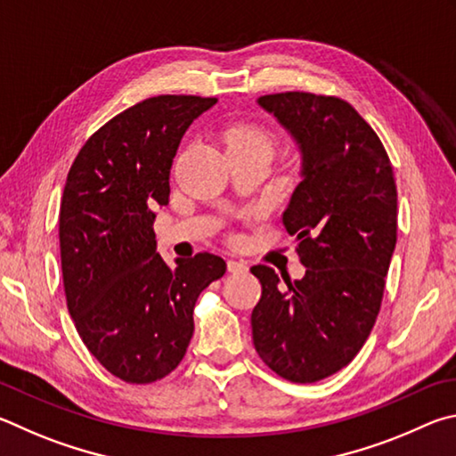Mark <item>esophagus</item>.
Masks as SVG:
<instances>
[{"label": "esophagus", "mask_w": 456, "mask_h": 456, "mask_svg": "<svg viewBox=\"0 0 456 456\" xmlns=\"http://www.w3.org/2000/svg\"><path fill=\"white\" fill-rule=\"evenodd\" d=\"M248 270V266H246V262L242 260H228V273L232 274H242Z\"/></svg>", "instance_id": "esophagus-1"}]
</instances>
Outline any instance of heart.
I'll return each mask as SVG.
<instances>
[{"instance_id":"obj_1","label":"heart","mask_w":456,"mask_h":456,"mask_svg":"<svg viewBox=\"0 0 456 456\" xmlns=\"http://www.w3.org/2000/svg\"><path fill=\"white\" fill-rule=\"evenodd\" d=\"M224 146L226 151L234 150H273V135L265 127L254 124H234L224 132Z\"/></svg>"}]
</instances>
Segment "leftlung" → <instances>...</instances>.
<instances>
[{
  "label": "left lung",
  "mask_w": 456,
  "mask_h": 456,
  "mask_svg": "<svg viewBox=\"0 0 456 456\" xmlns=\"http://www.w3.org/2000/svg\"><path fill=\"white\" fill-rule=\"evenodd\" d=\"M300 154V182L282 224L306 268L290 282L252 266L262 284L254 348L278 377L316 382L346 366L377 321L396 246V183L385 146L345 100L306 92L262 95Z\"/></svg>",
  "instance_id": "8db88e82"
}]
</instances>
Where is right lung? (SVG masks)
I'll list each match as a JSON object with an SVG mask.
<instances>
[{
    "label": "right lung",
    "instance_id": "1",
    "mask_svg": "<svg viewBox=\"0 0 456 456\" xmlns=\"http://www.w3.org/2000/svg\"><path fill=\"white\" fill-rule=\"evenodd\" d=\"M216 98L156 95L102 126L69 167L60 206L68 310L102 366L135 385L170 374L194 334V305L226 273L216 254H158L154 218L170 202L183 134Z\"/></svg>",
    "mask_w": 456,
    "mask_h": 456
}]
</instances>
